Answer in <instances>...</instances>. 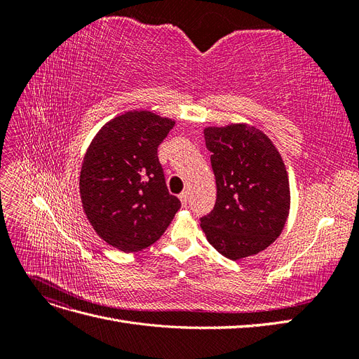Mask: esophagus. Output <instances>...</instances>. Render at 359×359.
I'll use <instances>...</instances> for the list:
<instances>
[{
  "label": "esophagus",
  "instance_id": "obj_1",
  "mask_svg": "<svg viewBox=\"0 0 359 359\" xmlns=\"http://www.w3.org/2000/svg\"><path fill=\"white\" fill-rule=\"evenodd\" d=\"M180 199H181V203L182 205H187L189 203V191H182L180 194Z\"/></svg>",
  "mask_w": 359,
  "mask_h": 359
}]
</instances>
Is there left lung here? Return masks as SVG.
Wrapping results in <instances>:
<instances>
[{
  "label": "left lung",
  "mask_w": 359,
  "mask_h": 359,
  "mask_svg": "<svg viewBox=\"0 0 359 359\" xmlns=\"http://www.w3.org/2000/svg\"><path fill=\"white\" fill-rule=\"evenodd\" d=\"M217 199L201 219L208 243L238 260L262 252L280 236L290 206L286 166L271 139L247 124L206 127Z\"/></svg>",
  "instance_id": "1"
}]
</instances>
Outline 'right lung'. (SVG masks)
Listing matches in <instances>:
<instances>
[{"label":"right lung","instance_id":"1","mask_svg":"<svg viewBox=\"0 0 359 359\" xmlns=\"http://www.w3.org/2000/svg\"><path fill=\"white\" fill-rule=\"evenodd\" d=\"M173 126L149 111L126 112L102 127L83 157L79 190L86 219L124 253L154 244L181 206L157 156Z\"/></svg>","mask_w":359,"mask_h":359}]
</instances>
